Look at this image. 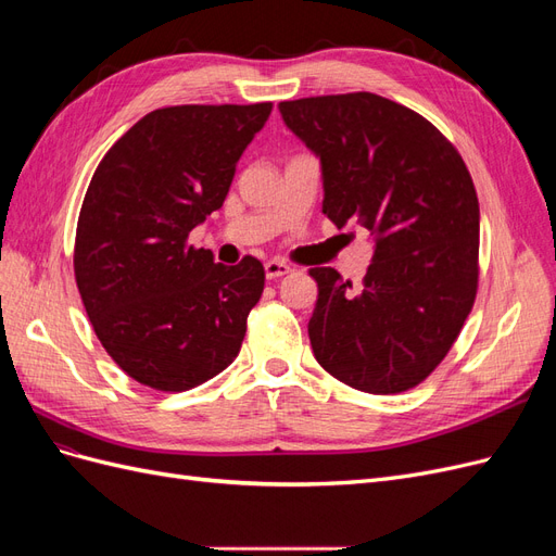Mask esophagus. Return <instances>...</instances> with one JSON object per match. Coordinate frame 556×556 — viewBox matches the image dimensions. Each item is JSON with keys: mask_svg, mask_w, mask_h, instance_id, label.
<instances>
[{"mask_svg": "<svg viewBox=\"0 0 556 556\" xmlns=\"http://www.w3.org/2000/svg\"><path fill=\"white\" fill-rule=\"evenodd\" d=\"M290 271H292L290 264H285V262H280V260H268V262L264 264V274H266L268 280L282 278V276H288Z\"/></svg>", "mask_w": 556, "mask_h": 556, "instance_id": "obj_1", "label": "esophagus"}]
</instances>
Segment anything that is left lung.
<instances>
[{
	"mask_svg": "<svg viewBox=\"0 0 556 556\" xmlns=\"http://www.w3.org/2000/svg\"><path fill=\"white\" fill-rule=\"evenodd\" d=\"M323 169V213L374 237L364 288L315 266L313 355L368 394H399L443 362L473 308L480 206L473 180L422 115L374 92L278 104Z\"/></svg>",
	"mask_w": 556,
	"mask_h": 556,
	"instance_id": "left-lung-1",
	"label": "left lung"
}]
</instances>
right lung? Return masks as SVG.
I'll use <instances>...</instances> for the list:
<instances>
[{
    "mask_svg": "<svg viewBox=\"0 0 556 556\" xmlns=\"http://www.w3.org/2000/svg\"><path fill=\"white\" fill-rule=\"evenodd\" d=\"M271 104L143 115L99 162L76 227L74 271L97 339L137 382L185 392L237 359L264 266L188 245L223 206Z\"/></svg>",
    "mask_w": 556,
    "mask_h": 556,
    "instance_id": "right-lung-1",
    "label": "right lung"
}]
</instances>
